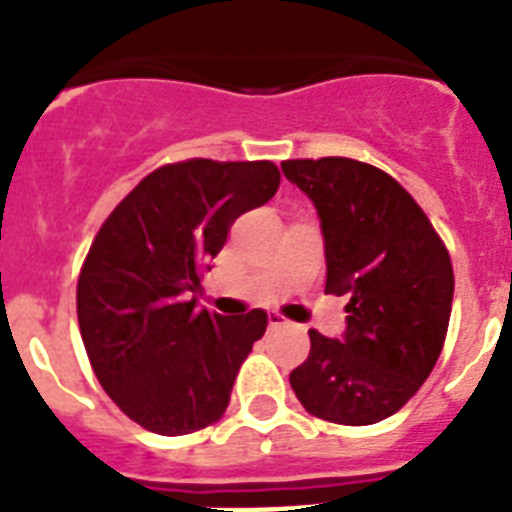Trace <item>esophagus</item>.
Segmentation results:
<instances>
[{
	"mask_svg": "<svg viewBox=\"0 0 512 512\" xmlns=\"http://www.w3.org/2000/svg\"><path fill=\"white\" fill-rule=\"evenodd\" d=\"M268 324H271V327H284V324H289V321L284 319L279 311H271L268 313Z\"/></svg>",
	"mask_w": 512,
	"mask_h": 512,
	"instance_id": "obj_1",
	"label": "esophagus"
}]
</instances>
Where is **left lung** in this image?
Masks as SVG:
<instances>
[{"label": "left lung", "instance_id": "1", "mask_svg": "<svg viewBox=\"0 0 512 512\" xmlns=\"http://www.w3.org/2000/svg\"><path fill=\"white\" fill-rule=\"evenodd\" d=\"M281 172L319 212L327 292L350 297L340 340L311 329V353L289 382L321 420L374 425L420 390L441 356L452 260L388 172L345 156L292 159Z\"/></svg>", "mask_w": 512, "mask_h": 512}]
</instances>
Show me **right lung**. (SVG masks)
<instances>
[{"instance_id":"1","label":"right lung","mask_w":512,"mask_h":512,"mask_svg":"<svg viewBox=\"0 0 512 512\" xmlns=\"http://www.w3.org/2000/svg\"><path fill=\"white\" fill-rule=\"evenodd\" d=\"M271 162L164 164L132 188L92 241L76 284L84 348L130 420L185 436L220 420L239 366L268 327L263 308L220 316L191 292L233 220L279 191Z\"/></svg>"}]
</instances>
